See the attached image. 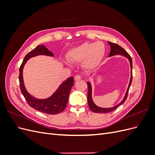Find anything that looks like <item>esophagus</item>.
<instances>
[{"mask_svg": "<svg viewBox=\"0 0 155 155\" xmlns=\"http://www.w3.org/2000/svg\"><path fill=\"white\" fill-rule=\"evenodd\" d=\"M81 78L80 76H79V75H76V76H75V77H74V80L77 81L79 80V79H81Z\"/></svg>", "mask_w": 155, "mask_h": 155, "instance_id": "esophagus-1", "label": "esophagus"}]
</instances>
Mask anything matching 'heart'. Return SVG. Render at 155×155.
I'll return each instance as SVG.
<instances>
[{"mask_svg":"<svg viewBox=\"0 0 155 155\" xmlns=\"http://www.w3.org/2000/svg\"><path fill=\"white\" fill-rule=\"evenodd\" d=\"M105 55V46L102 42L85 43L70 50L68 59L70 62L81 63L86 69L97 67Z\"/></svg>","mask_w":155,"mask_h":155,"instance_id":"heart-1","label":"heart"}]
</instances>
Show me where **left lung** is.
<instances>
[{
	"mask_svg": "<svg viewBox=\"0 0 155 155\" xmlns=\"http://www.w3.org/2000/svg\"><path fill=\"white\" fill-rule=\"evenodd\" d=\"M108 43L109 44V45L110 46V51L109 54V57H111V56L113 55H124V57L127 58L130 62V81H129V86L127 88V92L125 93V95L124 97L123 100L121 101L119 104H118L117 105L113 107H110V108H101L97 106L94 103L92 98V86L91 85L90 82H87V85H88V95H87V101H88V104L89 106V108L90 109L94 112H96V113H107V112H110L114 110L115 109H116L120 105H122L125 102V101L126 100L127 97V95H128V92H129V90L130 86L131 85V83H132V79H133V61H132V59H131V57L130 56V55L127 52V51L122 48L120 46H119L118 45L111 43V42H109L108 41Z\"/></svg>",
	"mask_w": 155,
	"mask_h": 155,
	"instance_id": "left-lung-1",
	"label": "left lung"
}]
</instances>
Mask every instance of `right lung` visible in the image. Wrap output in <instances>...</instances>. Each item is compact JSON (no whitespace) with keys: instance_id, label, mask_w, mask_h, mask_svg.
Returning a JSON list of instances; mask_svg holds the SVG:
<instances>
[{"instance_id":"right-lung-1","label":"right lung","mask_w":155,"mask_h":155,"mask_svg":"<svg viewBox=\"0 0 155 155\" xmlns=\"http://www.w3.org/2000/svg\"><path fill=\"white\" fill-rule=\"evenodd\" d=\"M39 55L54 56V54L45 47V45H38L32 50L24 58L19 68V83L21 91L28 104L35 110L48 114H57L63 112L67 107L70 90L74 85V79L70 77L60 85L58 90L48 98L37 99L27 92L22 78V70L26 61L31 58Z\"/></svg>"}]
</instances>
